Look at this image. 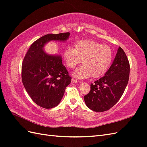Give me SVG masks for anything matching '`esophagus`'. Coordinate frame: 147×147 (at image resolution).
<instances>
[{
	"instance_id": "obj_1",
	"label": "esophagus",
	"mask_w": 147,
	"mask_h": 147,
	"mask_svg": "<svg viewBox=\"0 0 147 147\" xmlns=\"http://www.w3.org/2000/svg\"><path fill=\"white\" fill-rule=\"evenodd\" d=\"M71 83H78V82L77 80H75L74 78H72V80H71Z\"/></svg>"
}]
</instances>
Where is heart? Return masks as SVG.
Masks as SVG:
<instances>
[{
  "instance_id": "1",
  "label": "heart",
  "mask_w": 147,
  "mask_h": 147,
  "mask_svg": "<svg viewBox=\"0 0 147 147\" xmlns=\"http://www.w3.org/2000/svg\"><path fill=\"white\" fill-rule=\"evenodd\" d=\"M113 57V51L109 46L88 39L75 43L73 49L67 48L63 55L64 63L69 69H74L82 61L83 65L74 74L80 79L91 75L94 78L102 77L112 65Z\"/></svg>"
}]
</instances>
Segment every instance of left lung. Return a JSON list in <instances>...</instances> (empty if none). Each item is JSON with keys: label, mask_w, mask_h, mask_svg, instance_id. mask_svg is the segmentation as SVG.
Wrapping results in <instances>:
<instances>
[{"label": "left lung", "mask_w": 147, "mask_h": 147, "mask_svg": "<svg viewBox=\"0 0 147 147\" xmlns=\"http://www.w3.org/2000/svg\"><path fill=\"white\" fill-rule=\"evenodd\" d=\"M130 65L127 57L119 47L112 64L104 77L91 84V91L84 96L89 109L97 112H105L121 98L129 81Z\"/></svg>", "instance_id": "left-lung-1"}]
</instances>
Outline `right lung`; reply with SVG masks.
<instances>
[{
  "mask_svg": "<svg viewBox=\"0 0 147 147\" xmlns=\"http://www.w3.org/2000/svg\"><path fill=\"white\" fill-rule=\"evenodd\" d=\"M69 32L47 34L35 41L26 53L21 68L23 85L31 99L41 107L51 109L59 104L71 77L61 56L50 55L43 47L51 40L64 42Z\"/></svg>",
  "mask_w": 147,
  "mask_h": 147,
  "instance_id": "1",
  "label": "right lung"
}]
</instances>
